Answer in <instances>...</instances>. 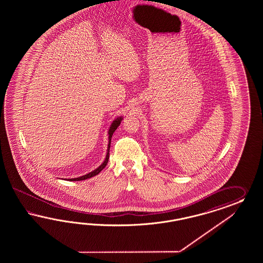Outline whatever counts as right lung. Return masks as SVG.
Listing matches in <instances>:
<instances>
[{
	"label": "right lung",
	"instance_id": "obj_1",
	"mask_svg": "<svg viewBox=\"0 0 263 263\" xmlns=\"http://www.w3.org/2000/svg\"><path fill=\"white\" fill-rule=\"evenodd\" d=\"M121 120H122V117H120V118L116 119V120H114V121L111 122V127H110V129H109V132H108V134H109V143H108V148H107V154H106V158L104 160L103 163H102L99 167H97V168H96L95 171L90 172L89 174L83 175V176H80V177H77V178H69V179H67L68 181H80V180L88 179V178H90V177H92V176H96V175H98V174L103 170L104 167H106V165H107V163H108V160H109V156H110L109 152H110L111 136L114 134V132L116 131V129L120 126Z\"/></svg>",
	"mask_w": 263,
	"mask_h": 263
}]
</instances>
